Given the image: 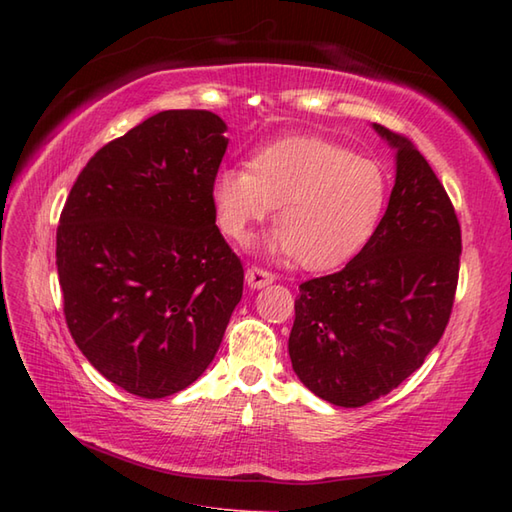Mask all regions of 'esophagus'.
<instances>
[{
    "instance_id": "obj_1",
    "label": "esophagus",
    "mask_w": 512,
    "mask_h": 512,
    "mask_svg": "<svg viewBox=\"0 0 512 512\" xmlns=\"http://www.w3.org/2000/svg\"><path fill=\"white\" fill-rule=\"evenodd\" d=\"M275 281V275L268 273V270L259 268V266H250L246 270V284L253 288V290H259V288H266L268 284H273Z\"/></svg>"
}]
</instances>
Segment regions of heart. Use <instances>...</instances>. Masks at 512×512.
I'll return each mask as SVG.
<instances>
[{"label":"heart","instance_id":"obj_1","mask_svg":"<svg viewBox=\"0 0 512 512\" xmlns=\"http://www.w3.org/2000/svg\"><path fill=\"white\" fill-rule=\"evenodd\" d=\"M387 202L378 162L321 138H286L259 149L248 169L224 167L211 182L220 231L246 244L277 206L268 248L310 270L352 259L374 235Z\"/></svg>","mask_w":512,"mask_h":512}]
</instances>
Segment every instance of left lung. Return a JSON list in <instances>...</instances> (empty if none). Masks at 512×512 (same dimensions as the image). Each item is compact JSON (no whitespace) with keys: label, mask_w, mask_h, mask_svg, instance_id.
<instances>
[{"label":"left lung","mask_w":512,"mask_h":512,"mask_svg":"<svg viewBox=\"0 0 512 512\" xmlns=\"http://www.w3.org/2000/svg\"><path fill=\"white\" fill-rule=\"evenodd\" d=\"M374 129L396 149L387 211L343 270L299 286L288 339L301 383L336 407H363L416 372L458 288L462 235L447 191L405 136Z\"/></svg>","instance_id":"1"}]
</instances>
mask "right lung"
I'll use <instances>...</instances> for the list:
<instances>
[{"mask_svg":"<svg viewBox=\"0 0 512 512\" xmlns=\"http://www.w3.org/2000/svg\"><path fill=\"white\" fill-rule=\"evenodd\" d=\"M224 132L213 112H158L96 151L61 211L57 270L72 339L140 398L198 380L242 299L244 268L211 204Z\"/></svg>","mask_w":512,"mask_h":512,"instance_id":"obj_1","label":"right lung"}]
</instances>
